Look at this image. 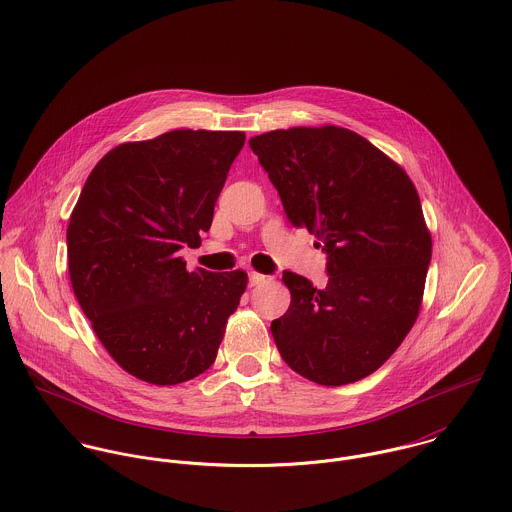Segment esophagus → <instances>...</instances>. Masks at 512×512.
<instances>
[{"label":"esophagus","instance_id":"34e87169","mask_svg":"<svg viewBox=\"0 0 512 512\" xmlns=\"http://www.w3.org/2000/svg\"><path fill=\"white\" fill-rule=\"evenodd\" d=\"M264 282H266V276L256 274V272H250V274H248V286H260V284H264Z\"/></svg>","mask_w":512,"mask_h":512}]
</instances>
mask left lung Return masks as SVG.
<instances>
[{
	"mask_svg": "<svg viewBox=\"0 0 512 512\" xmlns=\"http://www.w3.org/2000/svg\"><path fill=\"white\" fill-rule=\"evenodd\" d=\"M286 217L327 256L317 290L284 272L288 311L272 321L282 359L323 384L357 382L384 365L412 329L432 260L418 191L363 136L337 128L274 130L250 140Z\"/></svg>",
	"mask_w": 512,
	"mask_h": 512,
	"instance_id": "8db88e82",
	"label": "left lung"
}]
</instances>
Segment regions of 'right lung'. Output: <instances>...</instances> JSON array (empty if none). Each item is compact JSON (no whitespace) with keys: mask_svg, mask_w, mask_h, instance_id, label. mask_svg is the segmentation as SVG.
<instances>
[{"mask_svg":"<svg viewBox=\"0 0 512 512\" xmlns=\"http://www.w3.org/2000/svg\"><path fill=\"white\" fill-rule=\"evenodd\" d=\"M242 132L173 130L108 151L67 228L74 295L112 359L132 376L179 384L215 363L240 303L242 270H187L179 250L213 222Z\"/></svg>","mask_w":512,"mask_h":512,"instance_id":"1","label":"right lung"}]
</instances>
